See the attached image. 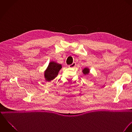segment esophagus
Listing matches in <instances>:
<instances>
[{"label": "esophagus", "instance_id": "34e87169", "mask_svg": "<svg viewBox=\"0 0 132 132\" xmlns=\"http://www.w3.org/2000/svg\"><path fill=\"white\" fill-rule=\"evenodd\" d=\"M76 65V62H74L72 64H70V65H69V68H74V67H75Z\"/></svg>", "mask_w": 132, "mask_h": 132}]
</instances>
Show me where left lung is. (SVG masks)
I'll list each match as a JSON object with an SVG mask.
<instances>
[{
    "mask_svg": "<svg viewBox=\"0 0 132 132\" xmlns=\"http://www.w3.org/2000/svg\"><path fill=\"white\" fill-rule=\"evenodd\" d=\"M89 69L88 68H84V69L83 70V73L84 75H86V74H88L89 73Z\"/></svg>",
    "mask_w": 132,
    "mask_h": 132,
    "instance_id": "1",
    "label": "left lung"
}]
</instances>
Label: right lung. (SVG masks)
Returning a JSON list of instances; mask_svg holds the SVG:
<instances>
[{
	"label": "right lung",
	"mask_w": 132,
	"mask_h": 132,
	"mask_svg": "<svg viewBox=\"0 0 132 132\" xmlns=\"http://www.w3.org/2000/svg\"><path fill=\"white\" fill-rule=\"evenodd\" d=\"M61 69V65L53 61L50 62L45 72L46 80L48 81L53 80L56 77L59 70Z\"/></svg>",
	"instance_id": "1"
}]
</instances>
